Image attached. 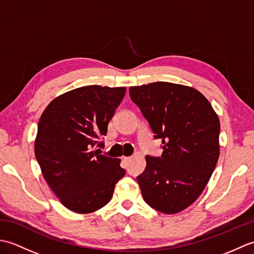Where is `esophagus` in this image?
<instances>
[{"mask_svg": "<svg viewBox=\"0 0 254 254\" xmlns=\"http://www.w3.org/2000/svg\"><path fill=\"white\" fill-rule=\"evenodd\" d=\"M122 159H123L124 163H130L131 159H132V157H123Z\"/></svg>", "mask_w": 254, "mask_h": 254, "instance_id": "esophagus-1", "label": "esophagus"}]
</instances>
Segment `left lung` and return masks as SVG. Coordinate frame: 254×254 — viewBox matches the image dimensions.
<instances>
[{"label": "left lung", "instance_id": "left-lung-1", "mask_svg": "<svg viewBox=\"0 0 254 254\" xmlns=\"http://www.w3.org/2000/svg\"><path fill=\"white\" fill-rule=\"evenodd\" d=\"M130 97L163 142L160 157L146 156L137 177L150 207L176 214L201 195L219 157L218 116L198 90L156 82L130 87Z\"/></svg>", "mask_w": 254, "mask_h": 254}]
</instances>
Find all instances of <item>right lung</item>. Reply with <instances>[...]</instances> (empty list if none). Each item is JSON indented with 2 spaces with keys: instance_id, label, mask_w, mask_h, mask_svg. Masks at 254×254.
<instances>
[{
  "instance_id": "obj_1",
  "label": "right lung",
  "mask_w": 254,
  "mask_h": 254,
  "mask_svg": "<svg viewBox=\"0 0 254 254\" xmlns=\"http://www.w3.org/2000/svg\"><path fill=\"white\" fill-rule=\"evenodd\" d=\"M126 87L84 86L53 99L42 112L35 155L45 180L72 212L88 214L110 201L126 175L120 159L101 155L108 123Z\"/></svg>"
}]
</instances>
